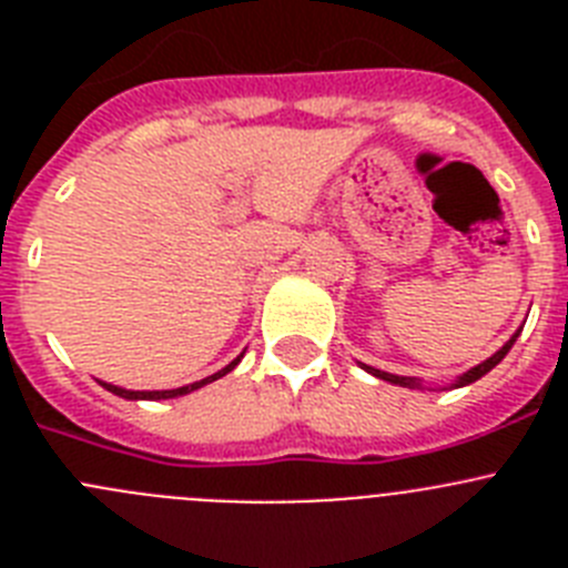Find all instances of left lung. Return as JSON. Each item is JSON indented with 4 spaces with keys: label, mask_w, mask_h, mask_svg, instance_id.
Listing matches in <instances>:
<instances>
[{
    "label": "left lung",
    "mask_w": 568,
    "mask_h": 568,
    "mask_svg": "<svg viewBox=\"0 0 568 568\" xmlns=\"http://www.w3.org/2000/svg\"><path fill=\"white\" fill-rule=\"evenodd\" d=\"M518 335H520V329H518V333H515V335H511V338L506 341V344L500 346L498 353L491 355V358H486L484 364L471 366L469 373H464V375H460V378H458V384H455V386L475 384V381H478V378H484V375L489 373V369H495V366H498L500 361L506 358V353H509V349H511V344H515V341H518ZM364 369H366V373H373L375 378H381V381H389V384H400V386H418V381H415V378H404V375H393V373H381V369H373V366H364Z\"/></svg>",
    "instance_id": "1"
}]
</instances>
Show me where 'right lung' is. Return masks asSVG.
<instances>
[{
	"mask_svg": "<svg viewBox=\"0 0 568 568\" xmlns=\"http://www.w3.org/2000/svg\"><path fill=\"white\" fill-rule=\"evenodd\" d=\"M241 361V355L235 361H230L227 366H224V369H219V373L215 375H210V378H204V381H195V384H190V386H179V389H155V393H133V389H122V386H113V384H102L104 389H110V393L113 395H119V398H128V400H162V398H175V395H187V393H193V389H202L204 384H210V381H215V378H222V375H227L230 369H233L235 364H239Z\"/></svg>",
	"mask_w": 568,
	"mask_h": 568,
	"instance_id": "add662e5",
	"label": "right lung"
}]
</instances>
